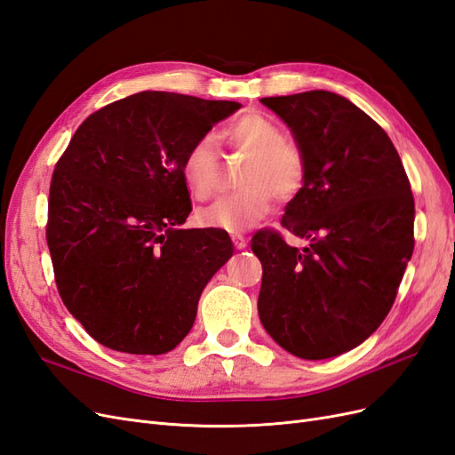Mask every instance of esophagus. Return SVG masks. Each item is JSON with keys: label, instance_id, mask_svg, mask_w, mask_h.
Masks as SVG:
<instances>
[{"label": "esophagus", "instance_id": "1", "mask_svg": "<svg viewBox=\"0 0 455 455\" xmlns=\"http://www.w3.org/2000/svg\"><path fill=\"white\" fill-rule=\"evenodd\" d=\"M231 241H233V244H235V249H239V251H243L246 246V237L241 235V233H233Z\"/></svg>", "mask_w": 455, "mask_h": 455}]
</instances>
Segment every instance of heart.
I'll list each match as a JSON object with an SVG mask.
<instances>
[{
  "label": "heart",
  "mask_w": 455,
  "mask_h": 455,
  "mask_svg": "<svg viewBox=\"0 0 455 455\" xmlns=\"http://www.w3.org/2000/svg\"><path fill=\"white\" fill-rule=\"evenodd\" d=\"M226 140L251 159L243 167L239 194L216 199L199 211L203 228L239 233L258 224L273 211V196L291 201L304 188L307 161L296 142L283 139V129L271 117L251 112L237 117L224 131ZM182 180L197 201L212 196L218 180V154L211 136L191 144L180 161Z\"/></svg>",
  "instance_id": "heart-1"
}]
</instances>
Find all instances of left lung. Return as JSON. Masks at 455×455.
I'll return each instance as SVG.
<instances>
[{
    "mask_svg": "<svg viewBox=\"0 0 455 455\" xmlns=\"http://www.w3.org/2000/svg\"><path fill=\"white\" fill-rule=\"evenodd\" d=\"M304 149V188L277 231H258V315L266 332L299 359L347 353L376 332L414 252V197L403 161L378 123L346 96L307 91L259 100Z\"/></svg>",
    "mask_w": 455,
    "mask_h": 455,
    "instance_id": "obj_1",
    "label": "left lung"
}]
</instances>
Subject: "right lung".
<instances>
[{
	"mask_svg": "<svg viewBox=\"0 0 455 455\" xmlns=\"http://www.w3.org/2000/svg\"><path fill=\"white\" fill-rule=\"evenodd\" d=\"M239 102L144 91L89 116L52 172L47 244L59 294L96 341L121 353L172 351L206 283L233 256L191 212L186 149Z\"/></svg>",
	"mask_w": 455,
	"mask_h": 455,
	"instance_id": "add662e5",
	"label": "right lung"
}]
</instances>
